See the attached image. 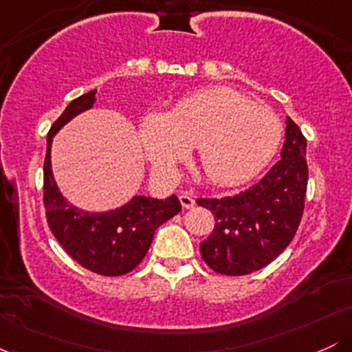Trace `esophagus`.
Wrapping results in <instances>:
<instances>
[{
    "label": "esophagus",
    "mask_w": 352,
    "mask_h": 352,
    "mask_svg": "<svg viewBox=\"0 0 352 352\" xmlns=\"http://www.w3.org/2000/svg\"><path fill=\"white\" fill-rule=\"evenodd\" d=\"M180 204L184 208H193L195 207V199H193V197H190L188 193H182Z\"/></svg>",
    "instance_id": "obj_1"
}]
</instances>
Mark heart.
<instances>
[{
  "instance_id": "b5f03b06",
  "label": "heart",
  "mask_w": 352,
  "mask_h": 352,
  "mask_svg": "<svg viewBox=\"0 0 352 352\" xmlns=\"http://www.w3.org/2000/svg\"><path fill=\"white\" fill-rule=\"evenodd\" d=\"M139 140L153 172L172 182L180 164L199 145L205 175L217 185L252 180L273 160L283 124L230 87H210L177 100L170 112L148 111L139 122Z\"/></svg>"
}]
</instances>
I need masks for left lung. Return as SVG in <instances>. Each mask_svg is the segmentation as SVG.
I'll list each match as a JSON object with an SVG mask.
<instances>
[{
	"label": "left lung",
	"instance_id": "1",
	"mask_svg": "<svg viewBox=\"0 0 352 352\" xmlns=\"http://www.w3.org/2000/svg\"><path fill=\"white\" fill-rule=\"evenodd\" d=\"M306 187V139L286 117L281 160L263 179L236 195L197 200L215 215L212 235L200 243L205 263L228 276L253 273L272 263L296 233Z\"/></svg>",
	"mask_w": 352,
	"mask_h": 352
}]
</instances>
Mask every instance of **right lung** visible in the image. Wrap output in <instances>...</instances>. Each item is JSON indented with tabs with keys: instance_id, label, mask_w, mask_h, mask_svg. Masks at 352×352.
<instances>
[{
	"instance_id": "1",
	"label": "right lung",
	"mask_w": 352,
	"mask_h": 352,
	"mask_svg": "<svg viewBox=\"0 0 352 352\" xmlns=\"http://www.w3.org/2000/svg\"><path fill=\"white\" fill-rule=\"evenodd\" d=\"M96 92L79 96L64 109L47 134L44 159V207L52 235L72 260L104 276H120L135 268L151 248L155 230L182 210L177 195L152 199L134 195L122 207L87 212L69 204L52 175L51 145L54 135L76 116L92 109Z\"/></svg>"
}]
</instances>
